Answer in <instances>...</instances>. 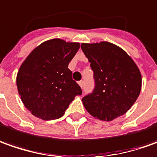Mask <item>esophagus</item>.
I'll list each match as a JSON object with an SVG mask.
<instances>
[{
  "mask_svg": "<svg viewBox=\"0 0 157 157\" xmlns=\"http://www.w3.org/2000/svg\"><path fill=\"white\" fill-rule=\"evenodd\" d=\"M78 85H79V86H80L81 88H83V86H84V82L82 80L79 81V82H78Z\"/></svg>",
  "mask_w": 157,
  "mask_h": 157,
  "instance_id": "1",
  "label": "esophagus"
}]
</instances>
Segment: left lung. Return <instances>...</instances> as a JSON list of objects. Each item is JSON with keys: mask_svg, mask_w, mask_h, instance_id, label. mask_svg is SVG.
<instances>
[{"mask_svg": "<svg viewBox=\"0 0 157 157\" xmlns=\"http://www.w3.org/2000/svg\"><path fill=\"white\" fill-rule=\"evenodd\" d=\"M81 48L90 62L95 81L91 93L82 98L93 117L111 121L126 113L141 90V73L122 48L108 42L82 44Z\"/></svg>", "mask_w": 157, "mask_h": 157, "instance_id": "1", "label": "left lung"}]
</instances>
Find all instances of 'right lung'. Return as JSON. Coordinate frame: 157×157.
I'll return each instance as SVG.
<instances>
[{
  "label": "right lung",
  "instance_id": "1",
  "mask_svg": "<svg viewBox=\"0 0 157 157\" xmlns=\"http://www.w3.org/2000/svg\"><path fill=\"white\" fill-rule=\"evenodd\" d=\"M79 47L78 43L48 40L36 48L21 65L17 75L18 91L24 105L36 117L59 119L74 97L82 94L68 69Z\"/></svg>",
  "mask_w": 157,
  "mask_h": 157
}]
</instances>
